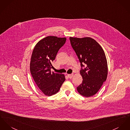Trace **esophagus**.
<instances>
[{
    "label": "esophagus",
    "instance_id": "34e87169",
    "mask_svg": "<svg viewBox=\"0 0 130 130\" xmlns=\"http://www.w3.org/2000/svg\"><path fill=\"white\" fill-rule=\"evenodd\" d=\"M67 76H68V77L70 79H72L74 75H73V74H68Z\"/></svg>",
    "mask_w": 130,
    "mask_h": 130
}]
</instances>
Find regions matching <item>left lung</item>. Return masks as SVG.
I'll list each match as a JSON object with an SVG mask.
<instances>
[{
    "mask_svg": "<svg viewBox=\"0 0 130 130\" xmlns=\"http://www.w3.org/2000/svg\"><path fill=\"white\" fill-rule=\"evenodd\" d=\"M70 42L85 68L80 71L82 83L77 88L80 95L88 98L100 90L108 74L107 62L104 51L99 43L90 37H70Z\"/></svg>",
    "mask_w": 130,
    "mask_h": 130,
    "instance_id": "obj_1",
    "label": "left lung"
}]
</instances>
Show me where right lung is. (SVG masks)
<instances>
[{"instance_id":"right-lung-1","label":"right lung","mask_w":130,"mask_h":130,"mask_svg":"<svg viewBox=\"0 0 130 130\" xmlns=\"http://www.w3.org/2000/svg\"><path fill=\"white\" fill-rule=\"evenodd\" d=\"M66 40V38L48 36L40 40L32 51L30 73L37 86L45 95L51 96L57 93L65 80L64 74L51 73L50 70L51 63Z\"/></svg>"}]
</instances>
